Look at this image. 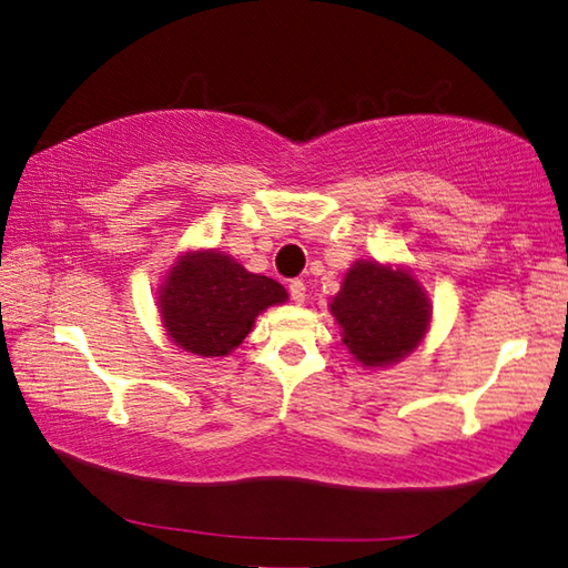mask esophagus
<instances>
[{
    "label": "esophagus",
    "mask_w": 568,
    "mask_h": 568,
    "mask_svg": "<svg viewBox=\"0 0 568 568\" xmlns=\"http://www.w3.org/2000/svg\"><path fill=\"white\" fill-rule=\"evenodd\" d=\"M290 294H292V300H294L296 304H304V300H306V286H304L302 278H294V282L290 284Z\"/></svg>",
    "instance_id": "1"
}]
</instances>
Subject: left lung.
Returning a JSON list of instances; mask_svg holds the SVG:
<instances>
[{
    "mask_svg": "<svg viewBox=\"0 0 568 568\" xmlns=\"http://www.w3.org/2000/svg\"><path fill=\"white\" fill-rule=\"evenodd\" d=\"M329 310L342 326V342L366 369H384L424 342L432 304L424 286L404 266L359 258L344 274Z\"/></svg>",
    "mask_w": 568,
    "mask_h": 568,
    "instance_id": "1",
    "label": "left lung"
}]
</instances>
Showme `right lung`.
I'll return each instance as SVG.
<instances>
[{
    "label": "right lung",
    "mask_w": 568,
    "mask_h": 568,
    "mask_svg": "<svg viewBox=\"0 0 568 568\" xmlns=\"http://www.w3.org/2000/svg\"><path fill=\"white\" fill-rule=\"evenodd\" d=\"M290 294L278 282L252 274L229 254L184 252L159 286L156 306L166 336L184 352L219 359L252 332L254 320Z\"/></svg>",
    "instance_id": "1"
}]
</instances>
